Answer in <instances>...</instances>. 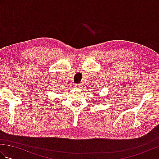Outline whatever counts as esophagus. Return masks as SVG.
<instances>
[{
	"label": "esophagus",
	"instance_id": "esophagus-1",
	"mask_svg": "<svg viewBox=\"0 0 159 159\" xmlns=\"http://www.w3.org/2000/svg\"><path fill=\"white\" fill-rule=\"evenodd\" d=\"M76 86L77 88H80V85H76Z\"/></svg>",
	"mask_w": 159,
	"mask_h": 159
}]
</instances>
